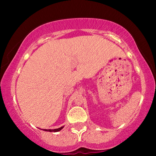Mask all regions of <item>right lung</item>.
I'll return each instance as SVG.
<instances>
[{"instance_id":"1","label":"right lung","mask_w":156,"mask_h":156,"mask_svg":"<svg viewBox=\"0 0 156 156\" xmlns=\"http://www.w3.org/2000/svg\"><path fill=\"white\" fill-rule=\"evenodd\" d=\"M63 129V126H62L60 128H59V129H44V131H50V132H57L59 131H60Z\"/></svg>"}]
</instances>
